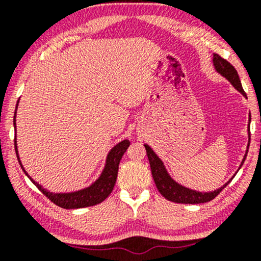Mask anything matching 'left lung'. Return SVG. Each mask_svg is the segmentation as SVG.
<instances>
[{"instance_id": "left-lung-1", "label": "left lung", "mask_w": 261, "mask_h": 261, "mask_svg": "<svg viewBox=\"0 0 261 261\" xmlns=\"http://www.w3.org/2000/svg\"><path fill=\"white\" fill-rule=\"evenodd\" d=\"M212 62H214L215 70H216L221 76H223L224 79L228 80L237 91L241 92L242 94L247 98V94H245V92L243 91V87H242L241 80H239L238 72H237L236 68L233 67L228 61H226V60L221 58L220 55H217V54H214ZM249 126H250V115H249V125H248V137H249V142H250ZM248 147H249V145H248ZM248 147H247V152H245L244 154L243 161H242L241 166H239V169H241V167L243 166L245 157H247ZM145 148H146V152H147V157L149 161V166H151L152 176H153L155 187H157L158 191L163 195V197H166V199L169 200V201L178 202V203L208 202L211 201L212 199H215V197H216L233 179L232 176V178H230L229 180L223 185V187L218 188L214 191H208V193H202V191L193 190V189H189L187 187H184V185L179 184L178 181H175L174 179L169 175V173L167 172L166 169V166H164L163 161H162L161 158L154 153L153 149L149 147L148 145H145Z\"/></svg>"}]
</instances>
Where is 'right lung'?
Returning a JSON list of instances; mask_svg holds the SVG:
<instances>
[{
  "instance_id": "1",
  "label": "right lung",
  "mask_w": 261,
  "mask_h": 261,
  "mask_svg": "<svg viewBox=\"0 0 261 261\" xmlns=\"http://www.w3.org/2000/svg\"><path fill=\"white\" fill-rule=\"evenodd\" d=\"M17 108L16 112H14V118H13V125H14V148H16V154L19 162L20 167H22L23 172L25 173V175L31 179L32 182L34 185H37V188L41 193L44 194L47 199H50L55 205L60 206L62 208H82V207H88V206L97 205L101 201L107 199L110 195V193L113 191L114 185H115L116 178H118V170H119V163H120L122 155H124L126 149L130 146V141L128 140H122L121 142H119L118 145L114 146L110 149L109 153L107 155L106 160V166H104L103 170H101L100 175L98 176V179H95V181H93L89 187L80 189L76 191H70V193H51V191L46 190V189L41 187L38 181H35L31 175L27 173V170L23 167L22 162L19 160V154H18V147H17V126H16V115H17Z\"/></svg>"
}]
</instances>
